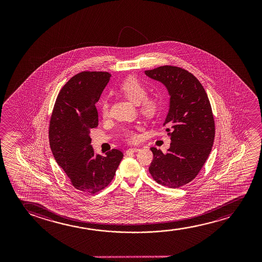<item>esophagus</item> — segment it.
<instances>
[{
	"label": "esophagus",
	"instance_id": "obj_1",
	"mask_svg": "<svg viewBox=\"0 0 262 262\" xmlns=\"http://www.w3.org/2000/svg\"><path fill=\"white\" fill-rule=\"evenodd\" d=\"M138 151H140L139 147H130V148L126 150V154H130V153H134V152H138Z\"/></svg>",
	"mask_w": 262,
	"mask_h": 262
}]
</instances>
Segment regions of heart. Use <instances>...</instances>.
<instances>
[{"mask_svg": "<svg viewBox=\"0 0 262 262\" xmlns=\"http://www.w3.org/2000/svg\"><path fill=\"white\" fill-rule=\"evenodd\" d=\"M119 91L134 104H139L140 114L147 119L156 118L161 112L163 102L157 96H147V86L135 77H128L119 85ZM100 112L102 117H109V103L107 99L101 101ZM126 140L129 142H135L138 140V134L133 129L124 132Z\"/></svg>", "mask_w": 262, "mask_h": 262, "instance_id": "1", "label": "heart"}]
</instances>
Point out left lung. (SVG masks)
Segmentation results:
<instances>
[{"label": "left lung", "instance_id": "left-lung-1", "mask_svg": "<svg viewBox=\"0 0 262 262\" xmlns=\"http://www.w3.org/2000/svg\"><path fill=\"white\" fill-rule=\"evenodd\" d=\"M165 84L171 96L165 122L170 148L164 154L151 147L154 158L149 166L153 179L163 186L179 188L201 172L211 152L215 121L204 88L186 70L165 65L145 72Z\"/></svg>", "mask_w": 262, "mask_h": 262}]
</instances>
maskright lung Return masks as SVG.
Segmentation results:
<instances>
[{
	"label": "right lung",
	"instance_id": "obj_1",
	"mask_svg": "<svg viewBox=\"0 0 262 262\" xmlns=\"http://www.w3.org/2000/svg\"><path fill=\"white\" fill-rule=\"evenodd\" d=\"M106 72H81L61 88L54 103L49 124V143L54 159L68 176L71 184L86 193H97L110 184L123 153H94L90 137L98 125L95 104L107 85Z\"/></svg>",
	"mask_w": 262,
	"mask_h": 262
}]
</instances>
